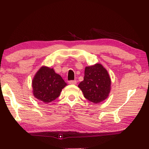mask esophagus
I'll use <instances>...</instances> for the list:
<instances>
[{"label": "esophagus", "instance_id": "esophagus-1", "mask_svg": "<svg viewBox=\"0 0 149 149\" xmlns=\"http://www.w3.org/2000/svg\"><path fill=\"white\" fill-rule=\"evenodd\" d=\"M68 84L70 85H75L77 84V81L75 80L74 81H68Z\"/></svg>", "mask_w": 149, "mask_h": 149}]
</instances>
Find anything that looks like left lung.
Instances as JSON below:
<instances>
[{"label":"left lung","instance_id":"obj_1","mask_svg":"<svg viewBox=\"0 0 149 149\" xmlns=\"http://www.w3.org/2000/svg\"><path fill=\"white\" fill-rule=\"evenodd\" d=\"M85 98L95 104L102 102L109 96L111 79L100 64L85 67L84 79L78 85Z\"/></svg>","mask_w":149,"mask_h":149}]
</instances>
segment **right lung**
Masks as SVG:
<instances>
[{
    "label": "right lung",
    "instance_id": "add662e5",
    "mask_svg": "<svg viewBox=\"0 0 149 149\" xmlns=\"http://www.w3.org/2000/svg\"><path fill=\"white\" fill-rule=\"evenodd\" d=\"M66 83L53 68L42 66L32 80L33 94L44 103H49L59 97Z\"/></svg>",
    "mask_w": 149,
    "mask_h": 149
}]
</instances>
